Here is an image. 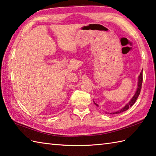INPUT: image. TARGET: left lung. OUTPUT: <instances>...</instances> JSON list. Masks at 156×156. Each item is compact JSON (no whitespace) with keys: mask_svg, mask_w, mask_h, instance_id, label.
Masks as SVG:
<instances>
[{"mask_svg":"<svg viewBox=\"0 0 156 156\" xmlns=\"http://www.w3.org/2000/svg\"><path fill=\"white\" fill-rule=\"evenodd\" d=\"M142 83H143V70H141V72H140V75L139 76V78H138V86L136 88V92H135L134 96H133V98H131V100L130 101H129L127 104H126L124 107L122 108L121 109L119 110V111H115V112H112V113H109L110 114H117V113H121L122 112H124V111H127L129 108L131 107L132 106H133L134 103L135 102H136V99L138 98V97H139V94H140V90H141V86H142ZM94 105L97 107H99L98 105H97L96 102L94 101ZM107 114H109L107 112H105Z\"/></svg>","mask_w":156,"mask_h":156,"instance_id":"obj_1","label":"left lung"}]
</instances>
